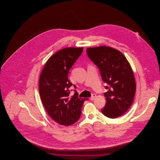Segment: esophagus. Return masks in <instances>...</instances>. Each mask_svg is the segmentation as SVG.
<instances>
[{
	"mask_svg": "<svg viewBox=\"0 0 160 160\" xmlns=\"http://www.w3.org/2000/svg\"><path fill=\"white\" fill-rule=\"evenodd\" d=\"M95 97H96V94H95V93H93L91 97L90 98V99L91 100H94L95 98Z\"/></svg>",
	"mask_w": 160,
	"mask_h": 160,
	"instance_id": "1",
	"label": "esophagus"
}]
</instances>
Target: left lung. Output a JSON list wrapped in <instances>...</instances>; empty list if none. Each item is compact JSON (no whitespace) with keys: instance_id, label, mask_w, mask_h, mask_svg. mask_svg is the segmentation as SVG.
I'll list each match as a JSON object with an SVG mask.
<instances>
[{"instance_id":"obj_1","label":"left lung","mask_w":160,"mask_h":160,"mask_svg":"<svg viewBox=\"0 0 160 160\" xmlns=\"http://www.w3.org/2000/svg\"><path fill=\"white\" fill-rule=\"evenodd\" d=\"M86 52L107 84L102 114L112 119L122 116L131 106L136 92L135 78L129 62L121 52L106 46L88 48Z\"/></svg>"}]
</instances>
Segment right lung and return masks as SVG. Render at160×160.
I'll list each match as a JSON object with an SVG mask.
<instances>
[{
  "label": "right lung",
  "mask_w": 160,
  "mask_h": 160,
  "mask_svg": "<svg viewBox=\"0 0 160 160\" xmlns=\"http://www.w3.org/2000/svg\"><path fill=\"white\" fill-rule=\"evenodd\" d=\"M83 51V47L58 51L47 62L39 78V91L46 111L54 121L63 125H71L79 119L86 99L79 98L76 89L74 95H69L70 87L77 88L68 77L69 69Z\"/></svg>",
  "instance_id": "obj_1"
}]
</instances>
